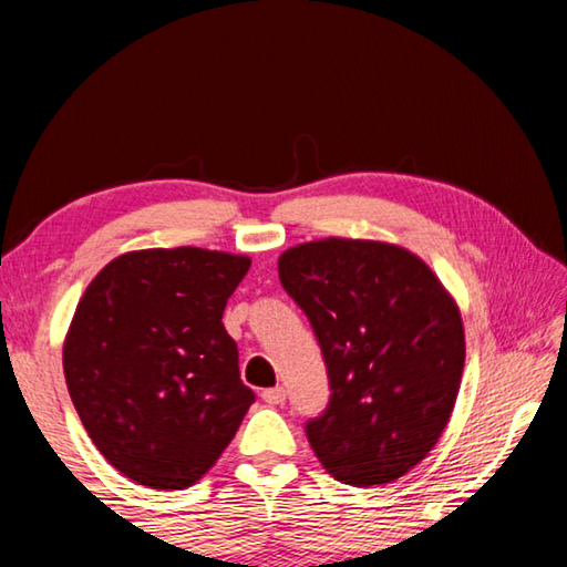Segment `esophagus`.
<instances>
[{"label":"esophagus","instance_id":"obj_1","mask_svg":"<svg viewBox=\"0 0 567 567\" xmlns=\"http://www.w3.org/2000/svg\"><path fill=\"white\" fill-rule=\"evenodd\" d=\"M262 400L267 405H282L285 402V388H267L262 390Z\"/></svg>","mask_w":567,"mask_h":567}]
</instances>
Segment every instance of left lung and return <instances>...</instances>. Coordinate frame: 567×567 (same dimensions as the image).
<instances>
[{
	"label": "left lung",
	"instance_id": "1",
	"mask_svg": "<svg viewBox=\"0 0 567 567\" xmlns=\"http://www.w3.org/2000/svg\"><path fill=\"white\" fill-rule=\"evenodd\" d=\"M322 350L330 400L305 433L344 485L392 483L415 467L453 412L465 364L457 305L408 249L328 237L277 262Z\"/></svg>",
	"mask_w": 567,
	"mask_h": 567
}]
</instances>
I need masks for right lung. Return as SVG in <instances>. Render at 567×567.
<instances>
[{"label":"right lung","instance_id":"add662e5","mask_svg":"<svg viewBox=\"0 0 567 567\" xmlns=\"http://www.w3.org/2000/svg\"><path fill=\"white\" fill-rule=\"evenodd\" d=\"M247 270L243 255L140 249L104 267L76 305L66 390L92 443L134 483H197L255 402L223 324Z\"/></svg>","mask_w":567,"mask_h":567}]
</instances>
